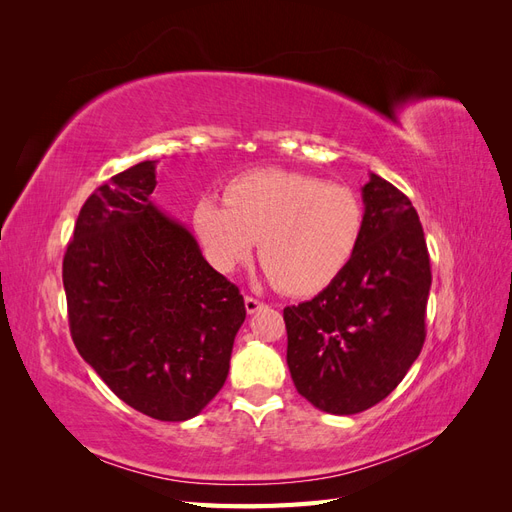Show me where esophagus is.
Here are the masks:
<instances>
[{
    "label": "esophagus",
    "instance_id": "34e87169",
    "mask_svg": "<svg viewBox=\"0 0 512 512\" xmlns=\"http://www.w3.org/2000/svg\"><path fill=\"white\" fill-rule=\"evenodd\" d=\"M260 307H262V303H260L258 299H254V297H245V312H247V314H256Z\"/></svg>",
    "mask_w": 512,
    "mask_h": 512
}]
</instances>
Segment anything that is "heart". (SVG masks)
<instances>
[{"label":"heart","mask_w":512,"mask_h":512,"mask_svg":"<svg viewBox=\"0 0 512 512\" xmlns=\"http://www.w3.org/2000/svg\"><path fill=\"white\" fill-rule=\"evenodd\" d=\"M365 224L363 200L346 185L294 170H254L226 185L224 203L198 200L194 228L211 265L230 273L252 254L288 294H312L346 269Z\"/></svg>","instance_id":"b5f03b06"}]
</instances>
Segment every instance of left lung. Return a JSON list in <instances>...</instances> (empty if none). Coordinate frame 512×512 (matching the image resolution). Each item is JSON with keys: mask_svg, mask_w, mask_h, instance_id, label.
I'll list each match as a JSON object with an SVG mask.
<instances>
[{"mask_svg": "<svg viewBox=\"0 0 512 512\" xmlns=\"http://www.w3.org/2000/svg\"><path fill=\"white\" fill-rule=\"evenodd\" d=\"M354 256L318 297L284 309L297 391L322 412L356 414L404 380L425 344L431 267L410 198L371 173Z\"/></svg>", "mask_w": 512, "mask_h": 512, "instance_id": "1", "label": "left lung"}]
</instances>
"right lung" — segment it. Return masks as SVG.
<instances>
[{
  "instance_id": "right-lung-1",
  "label": "right lung",
  "mask_w": 512,
  "mask_h": 512,
  "mask_svg": "<svg viewBox=\"0 0 512 512\" xmlns=\"http://www.w3.org/2000/svg\"><path fill=\"white\" fill-rule=\"evenodd\" d=\"M156 183L145 160L85 200L64 256L68 320L76 350L121 401L188 421L226 382L245 303L192 232L153 205Z\"/></svg>"
}]
</instances>
